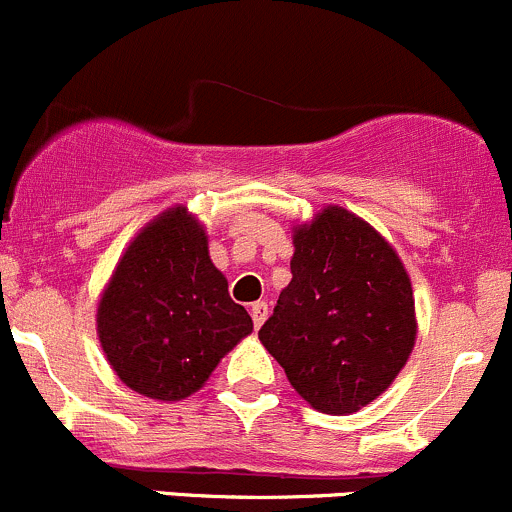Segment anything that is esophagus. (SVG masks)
Segmentation results:
<instances>
[{"label":"esophagus","instance_id":"esophagus-1","mask_svg":"<svg viewBox=\"0 0 512 512\" xmlns=\"http://www.w3.org/2000/svg\"><path fill=\"white\" fill-rule=\"evenodd\" d=\"M251 318H254V326L261 328L263 321L268 318V303L266 301H256L254 306H251Z\"/></svg>","mask_w":512,"mask_h":512}]
</instances>
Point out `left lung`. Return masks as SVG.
I'll list each match as a JSON object with an SVG mask.
<instances>
[{
  "instance_id": "obj_1",
  "label": "left lung",
  "mask_w": 512,
  "mask_h": 512,
  "mask_svg": "<svg viewBox=\"0 0 512 512\" xmlns=\"http://www.w3.org/2000/svg\"><path fill=\"white\" fill-rule=\"evenodd\" d=\"M293 249V278L258 338L316 411H361L413 351L411 278L393 246L341 206L296 226Z\"/></svg>"
}]
</instances>
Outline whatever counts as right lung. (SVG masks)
I'll return each instance as SVG.
<instances>
[{
  "instance_id": "obj_1",
  "label": "right lung",
  "mask_w": 512,
  "mask_h": 512,
  "mask_svg": "<svg viewBox=\"0 0 512 512\" xmlns=\"http://www.w3.org/2000/svg\"><path fill=\"white\" fill-rule=\"evenodd\" d=\"M254 321L211 263L204 226L174 206L126 246L96 308V333L116 376L154 401L199 391Z\"/></svg>"
}]
</instances>
